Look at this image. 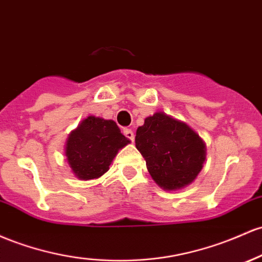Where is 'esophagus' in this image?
I'll use <instances>...</instances> for the list:
<instances>
[{
    "label": "esophagus",
    "mask_w": 262,
    "mask_h": 262,
    "mask_svg": "<svg viewBox=\"0 0 262 262\" xmlns=\"http://www.w3.org/2000/svg\"><path fill=\"white\" fill-rule=\"evenodd\" d=\"M123 134H124L125 138H128L129 140H132V142H134V132L132 130V129L125 128L124 130H123Z\"/></svg>",
    "instance_id": "1"
}]
</instances>
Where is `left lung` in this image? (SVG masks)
<instances>
[{
	"mask_svg": "<svg viewBox=\"0 0 262 262\" xmlns=\"http://www.w3.org/2000/svg\"><path fill=\"white\" fill-rule=\"evenodd\" d=\"M136 146L153 180L165 190L191 184L203 169L205 143L184 122L158 112L137 129Z\"/></svg>",
	"mask_w": 262,
	"mask_h": 262,
	"instance_id": "8db88e82",
	"label": "left lung"
}]
</instances>
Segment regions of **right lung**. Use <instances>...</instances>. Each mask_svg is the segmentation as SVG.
<instances>
[{
  "label": "right lung",
  "mask_w": 262,
  "mask_h": 262,
  "mask_svg": "<svg viewBox=\"0 0 262 262\" xmlns=\"http://www.w3.org/2000/svg\"><path fill=\"white\" fill-rule=\"evenodd\" d=\"M129 143L114 120L89 116L68 136L66 157L78 179H98Z\"/></svg>",
  "instance_id": "1"
}]
</instances>
